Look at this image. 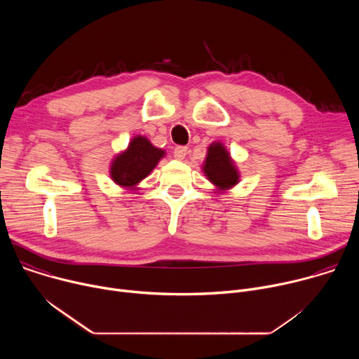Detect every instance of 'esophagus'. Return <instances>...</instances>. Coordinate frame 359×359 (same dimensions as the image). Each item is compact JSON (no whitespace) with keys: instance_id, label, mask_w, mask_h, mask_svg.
Returning a JSON list of instances; mask_svg holds the SVG:
<instances>
[{"instance_id":"34e87169","label":"esophagus","mask_w":359,"mask_h":359,"mask_svg":"<svg viewBox=\"0 0 359 359\" xmlns=\"http://www.w3.org/2000/svg\"><path fill=\"white\" fill-rule=\"evenodd\" d=\"M173 155H175L176 159L183 161V159L186 158V155H187V147H184V146H176L175 150H173Z\"/></svg>"}]
</instances>
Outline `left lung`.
<instances>
[{"mask_svg": "<svg viewBox=\"0 0 359 359\" xmlns=\"http://www.w3.org/2000/svg\"><path fill=\"white\" fill-rule=\"evenodd\" d=\"M203 170L208 179L220 190L230 189L238 182V172L222 143L210 144Z\"/></svg>", "mask_w": 359, "mask_h": 359, "instance_id": "8db88e82", "label": "left lung"}]
</instances>
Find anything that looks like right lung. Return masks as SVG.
I'll list each match as a JSON object with an SVG mask.
<instances>
[{
	"mask_svg": "<svg viewBox=\"0 0 359 359\" xmlns=\"http://www.w3.org/2000/svg\"><path fill=\"white\" fill-rule=\"evenodd\" d=\"M163 156L165 151L162 149L155 147L143 136H136L128 149L115 158L111 166V176L115 183L132 187L155 169Z\"/></svg>",
	"mask_w": 359,
	"mask_h": 359,
	"instance_id": "right-lung-1",
	"label": "right lung"
}]
</instances>
